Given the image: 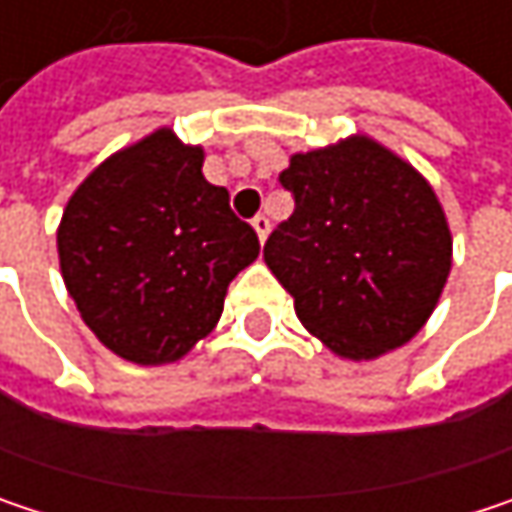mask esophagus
<instances>
[{"mask_svg": "<svg viewBox=\"0 0 512 512\" xmlns=\"http://www.w3.org/2000/svg\"><path fill=\"white\" fill-rule=\"evenodd\" d=\"M252 228L257 231V240H260V243H263V240L269 237V219H266L263 213H257L255 219H252Z\"/></svg>", "mask_w": 512, "mask_h": 512, "instance_id": "1", "label": "esophagus"}]
</instances>
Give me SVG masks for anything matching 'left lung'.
Segmentation results:
<instances>
[{
	"instance_id": "left-lung-1",
	"label": "left lung",
	"mask_w": 512,
	"mask_h": 512,
	"mask_svg": "<svg viewBox=\"0 0 512 512\" xmlns=\"http://www.w3.org/2000/svg\"><path fill=\"white\" fill-rule=\"evenodd\" d=\"M278 180L296 210L269 234L263 260L302 326L353 361L412 341L451 272L433 186L367 136L293 154Z\"/></svg>"
}]
</instances>
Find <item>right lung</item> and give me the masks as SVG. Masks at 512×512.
Here are the masks:
<instances>
[{"label":"right lung","mask_w":512,"mask_h":512,"mask_svg":"<svg viewBox=\"0 0 512 512\" xmlns=\"http://www.w3.org/2000/svg\"><path fill=\"white\" fill-rule=\"evenodd\" d=\"M204 151L168 127L100 162L70 195L58 263L85 326L115 356L168 364L207 338L228 284L260 252Z\"/></svg>","instance_id":"1"}]
</instances>
